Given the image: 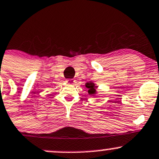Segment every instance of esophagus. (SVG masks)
<instances>
[{
	"label": "esophagus",
	"mask_w": 159,
	"mask_h": 159,
	"mask_svg": "<svg viewBox=\"0 0 159 159\" xmlns=\"http://www.w3.org/2000/svg\"><path fill=\"white\" fill-rule=\"evenodd\" d=\"M66 82L69 84H74L75 82V81L74 79H67L66 80Z\"/></svg>",
	"instance_id": "esophagus-1"
}]
</instances>
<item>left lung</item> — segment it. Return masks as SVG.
Masks as SVG:
<instances>
[{
  "label": "left lung",
  "mask_w": 159,
  "mask_h": 159,
  "mask_svg": "<svg viewBox=\"0 0 159 159\" xmlns=\"http://www.w3.org/2000/svg\"><path fill=\"white\" fill-rule=\"evenodd\" d=\"M86 87L88 88V93L90 95H93V94L96 93V88L97 87L95 86V84L91 81L88 82L86 84Z\"/></svg>",
  "instance_id": "8db88e82"
}]
</instances>
